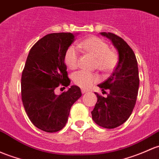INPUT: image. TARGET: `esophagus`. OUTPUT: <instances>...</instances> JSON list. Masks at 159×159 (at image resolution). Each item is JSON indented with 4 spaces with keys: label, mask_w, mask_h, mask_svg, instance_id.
<instances>
[{
    "label": "esophagus",
    "mask_w": 159,
    "mask_h": 159,
    "mask_svg": "<svg viewBox=\"0 0 159 159\" xmlns=\"http://www.w3.org/2000/svg\"><path fill=\"white\" fill-rule=\"evenodd\" d=\"M81 93H88V91L85 89H81Z\"/></svg>",
    "instance_id": "1"
}]
</instances>
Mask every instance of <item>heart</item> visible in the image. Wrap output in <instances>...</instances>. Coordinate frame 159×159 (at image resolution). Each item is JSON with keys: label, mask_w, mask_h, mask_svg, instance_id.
<instances>
[{"label": "heart", "mask_w": 159, "mask_h": 159, "mask_svg": "<svg viewBox=\"0 0 159 159\" xmlns=\"http://www.w3.org/2000/svg\"><path fill=\"white\" fill-rule=\"evenodd\" d=\"M78 48L95 58V66L101 71L110 72L114 69L118 62V55L114 50L110 49L109 46L103 40L96 36L88 38L78 45ZM66 66L75 69L78 66V49L71 46L66 50L64 58ZM99 81V76L95 73L79 71L73 75V81L80 88L88 89Z\"/></svg>", "instance_id": "heart-1"}]
</instances>
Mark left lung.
Here are the masks:
<instances>
[{"instance_id": "1", "label": "left lung", "mask_w": 159, "mask_h": 159, "mask_svg": "<svg viewBox=\"0 0 159 159\" xmlns=\"http://www.w3.org/2000/svg\"><path fill=\"white\" fill-rule=\"evenodd\" d=\"M101 34L113 43L119 61L110 78L98 84L101 91L109 93L106 98L95 93L98 101L91 115L100 126L113 129L128 120L136 104L139 85L138 64L133 49L121 37L111 33Z\"/></svg>"}]
</instances>
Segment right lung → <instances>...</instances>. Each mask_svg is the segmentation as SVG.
Wrapping results in <instances>:
<instances>
[{
    "label": "right lung",
    "mask_w": 159,
    "mask_h": 159,
    "mask_svg": "<svg viewBox=\"0 0 159 159\" xmlns=\"http://www.w3.org/2000/svg\"><path fill=\"white\" fill-rule=\"evenodd\" d=\"M76 34L50 33L36 42L26 58L21 78L23 107L35 126L55 133L66 126L70 110L81 97V89L72 85L60 95L58 86L68 87L70 79L64 58Z\"/></svg>",
    "instance_id": "obj_1"
}]
</instances>
